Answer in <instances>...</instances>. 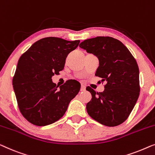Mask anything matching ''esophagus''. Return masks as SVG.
<instances>
[{
	"label": "esophagus",
	"instance_id": "esophagus-1",
	"mask_svg": "<svg viewBox=\"0 0 155 155\" xmlns=\"http://www.w3.org/2000/svg\"><path fill=\"white\" fill-rule=\"evenodd\" d=\"M85 90H86V87H85L84 85H82L81 86V89H80V91H84Z\"/></svg>",
	"mask_w": 155,
	"mask_h": 155
}]
</instances>
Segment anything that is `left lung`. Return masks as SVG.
Here are the masks:
<instances>
[{
	"mask_svg": "<svg viewBox=\"0 0 155 155\" xmlns=\"http://www.w3.org/2000/svg\"><path fill=\"white\" fill-rule=\"evenodd\" d=\"M79 47L98 58L95 75L106 82L103 92H96L89 87L86 89L92 96L87 104V113L105 126H118L128 118L138 98L137 62L122 42L111 37L85 40Z\"/></svg>",
	"mask_w": 155,
	"mask_h": 155,
	"instance_id": "1",
	"label": "left lung"
}]
</instances>
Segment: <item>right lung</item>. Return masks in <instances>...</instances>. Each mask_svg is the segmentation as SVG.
Here are the masks:
<instances>
[{"mask_svg": "<svg viewBox=\"0 0 155 155\" xmlns=\"http://www.w3.org/2000/svg\"><path fill=\"white\" fill-rule=\"evenodd\" d=\"M80 40L56 37L33 43L18 61L12 85L18 106L26 120L36 126L57 122L80 89L75 80L58 88L51 78L64 68L67 56L78 48Z\"/></svg>", "mask_w": 155, "mask_h": 155, "instance_id": "1", "label": "right lung"}]
</instances>
